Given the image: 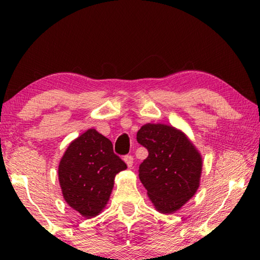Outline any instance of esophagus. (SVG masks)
Returning <instances> with one entry per match:
<instances>
[{
    "instance_id": "1",
    "label": "esophagus",
    "mask_w": 260,
    "mask_h": 260,
    "mask_svg": "<svg viewBox=\"0 0 260 260\" xmlns=\"http://www.w3.org/2000/svg\"><path fill=\"white\" fill-rule=\"evenodd\" d=\"M124 162L126 163V166L129 167V168H131V167H133V163H134V157L131 155L124 156Z\"/></svg>"
}]
</instances>
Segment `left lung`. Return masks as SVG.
I'll use <instances>...</instances> for the list:
<instances>
[{"label": "left lung", "mask_w": 260, "mask_h": 260, "mask_svg": "<svg viewBox=\"0 0 260 260\" xmlns=\"http://www.w3.org/2000/svg\"><path fill=\"white\" fill-rule=\"evenodd\" d=\"M137 142L149 152L138 170L149 199L159 213H175L200 186L201 154L186 134L167 124H145Z\"/></svg>", "instance_id": "8db88e82"}]
</instances>
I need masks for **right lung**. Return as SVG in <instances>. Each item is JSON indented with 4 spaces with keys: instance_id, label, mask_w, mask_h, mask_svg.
<instances>
[{
    "instance_id": "1",
    "label": "right lung",
    "mask_w": 260,
    "mask_h": 260,
    "mask_svg": "<svg viewBox=\"0 0 260 260\" xmlns=\"http://www.w3.org/2000/svg\"><path fill=\"white\" fill-rule=\"evenodd\" d=\"M126 165L113 152L111 141L88 129L72 141L60 159L62 197L84 218L97 216L108 204L115 176Z\"/></svg>"
}]
</instances>
